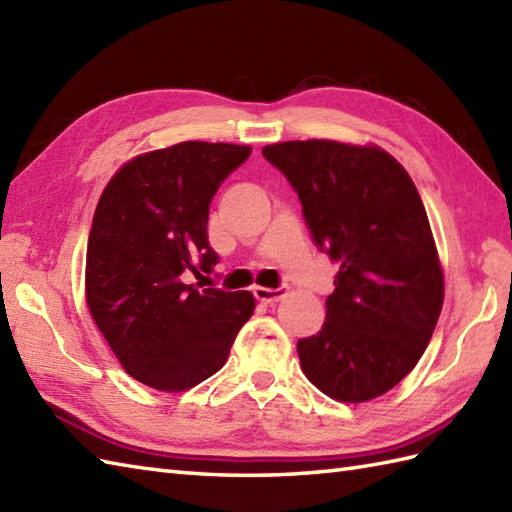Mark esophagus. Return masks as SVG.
Segmentation results:
<instances>
[{"instance_id":"1","label":"esophagus","mask_w":512,"mask_h":512,"mask_svg":"<svg viewBox=\"0 0 512 512\" xmlns=\"http://www.w3.org/2000/svg\"><path fill=\"white\" fill-rule=\"evenodd\" d=\"M253 295L257 301L262 303H275L279 299H284L286 290L284 288H262V286H255L253 288Z\"/></svg>"}]
</instances>
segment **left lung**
Here are the masks:
<instances>
[{"instance_id": "left-lung-1", "label": "left lung", "mask_w": 512, "mask_h": 512, "mask_svg": "<svg viewBox=\"0 0 512 512\" xmlns=\"http://www.w3.org/2000/svg\"><path fill=\"white\" fill-rule=\"evenodd\" d=\"M262 154L299 195L314 242L339 262L323 328L297 343L303 374L341 402L385 394L427 350L444 299L416 184L378 147L290 140Z\"/></svg>"}]
</instances>
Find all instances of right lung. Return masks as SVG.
I'll return each mask as SVG.
<instances>
[{
    "mask_svg": "<svg viewBox=\"0 0 512 512\" xmlns=\"http://www.w3.org/2000/svg\"><path fill=\"white\" fill-rule=\"evenodd\" d=\"M250 156L246 145L189 140L129 160L96 206L85 295L94 323L129 376L184 391L220 369L253 317L250 292L184 284L220 262L209 204Z\"/></svg>",
    "mask_w": 512,
    "mask_h": 512,
    "instance_id": "right-lung-1",
    "label": "right lung"
}]
</instances>
